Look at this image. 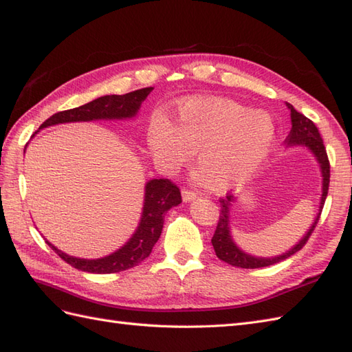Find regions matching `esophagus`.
<instances>
[{
	"mask_svg": "<svg viewBox=\"0 0 352 352\" xmlns=\"http://www.w3.org/2000/svg\"><path fill=\"white\" fill-rule=\"evenodd\" d=\"M182 196H183V201L184 202H190V201L196 199V193L190 192V190H186V188L182 192Z\"/></svg>",
	"mask_w": 352,
	"mask_h": 352,
	"instance_id": "obj_1",
	"label": "esophagus"
}]
</instances>
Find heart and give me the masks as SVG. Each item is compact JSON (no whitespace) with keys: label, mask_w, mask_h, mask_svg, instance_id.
<instances>
[{"label":"heart","mask_w":352,"mask_h":352,"mask_svg":"<svg viewBox=\"0 0 352 352\" xmlns=\"http://www.w3.org/2000/svg\"><path fill=\"white\" fill-rule=\"evenodd\" d=\"M148 146L166 170L186 166L196 153L202 182L212 192L248 183L263 166L275 140V126L262 110H248L233 99H184L168 117H153Z\"/></svg>","instance_id":"heart-1"}]
</instances>
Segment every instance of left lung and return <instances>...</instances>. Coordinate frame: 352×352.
Listing matches in <instances>:
<instances>
[{
  "label": "left lung",
  "mask_w": 352,
  "mask_h": 352,
  "mask_svg": "<svg viewBox=\"0 0 352 352\" xmlns=\"http://www.w3.org/2000/svg\"><path fill=\"white\" fill-rule=\"evenodd\" d=\"M288 111H290V119H292V129L288 137L285 138L287 147L293 148V147H303L308 151H311V155L317 160V164L320 166V173H321V197H320V205H318V211L317 215L314 217V221L311 224V228L308 232L299 239V242L285 251V253L279 254V256H272V257H258L254 254H250L247 251L242 250L235 239H233L232 235V223H230V210L233 202L238 201V197L235 196H226V199H220V206H221V212H220V220L217 224V229H215L214 236L211 239L212 247L215 254L223 262H226L232 266L236 267H245V269H256V267H265L275 265L278 262H283V260L288 258L290 256L296 254L305 244L308 238L311 236L312 230L315 229L320 219L321 210L324 206V201L327 197L329 192V183H330V165H329V159H327V153L326 148H324L322 140L320 137V132L308 117H305L300 114L296 108L285 102Z\"/></svg>",
  "instance_id": "1"
}]
</instances>
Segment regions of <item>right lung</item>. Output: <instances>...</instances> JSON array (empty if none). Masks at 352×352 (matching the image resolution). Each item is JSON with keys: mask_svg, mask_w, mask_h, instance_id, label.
Instances as JSON below:
<instances>
[{"mask_svg": "<svg viewBox=\"0 0 352 352\" xmlns=\"http://www.w3.org/2000/svg\"><path fill=\"white\" fill-rule=\"evenodd\" d=\"M151 90L153 87H144L126 95L101 96L92 102L73 108V110H65L53 114L40 126L38 131L60 123L92 120H132L137 117L141 104L148 96ZM179 204H182V193H179V188L175 184L170 183L166 178H153L148 179L146 186H144V204L137 229H135L128 242H124L114 253L101 258H80L64 253V251H60L59 248L50 244L49 241L46 242L68 265L78 270H83V272H122V270L137 266L150 256L153 247H155L157 239L160 238L162 228H164L165 221V214L173 206H177Z\"/></svg>", "mask_w": 352, "mask_h": 352, "instance_id": "obj_1", "label": "right lung"}]
</instances>
